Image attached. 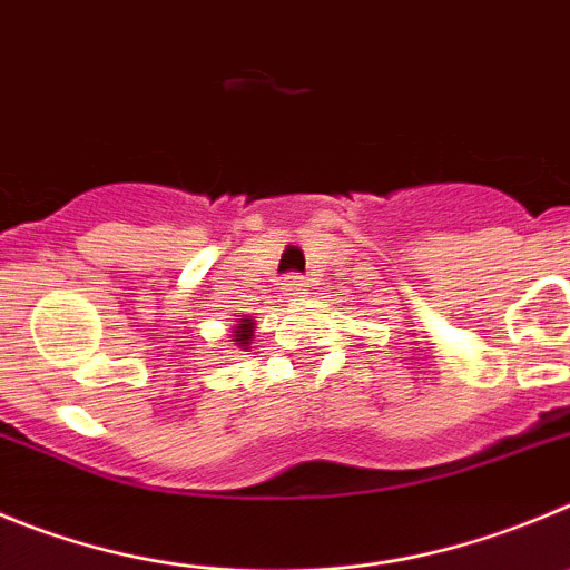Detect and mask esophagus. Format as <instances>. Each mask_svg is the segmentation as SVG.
<instances>
[{
    "label": "esophagus",
    "instance_id": "34e87169",
    "mask_svg": "<svg viewBox=\"0 0 570 570\" xmlns=\"http://www.w3.org/2000/svg\"><path fill=\"white\" fill-rule=\"evenodd\" d=\"M303 286H306V284H303L301 275H286V278H284V295L286 297H297L303 292Z\"/></svg>",
    "mask_w": 570,
    "mask_h": 570
}]
</instances>
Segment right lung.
<instances>
[{"mask_svg": "<svg viewBox=\"0 0 570 570\" xmlns=\"http://www.w3.org/2000/svg\"><path fill=\"white\" fill-rule=\"evenodd\" d=\"M255 337V321L253 317H244V315H236V323H233V343L238 345V348H247L249 340Z\"/></svg>", "mask_w": 570, "mask_h": 570, "instance_id": "1", "label": "right lung"}]
</instances>
